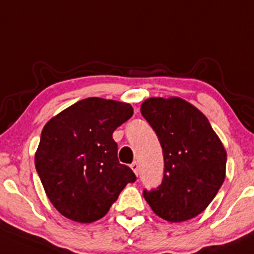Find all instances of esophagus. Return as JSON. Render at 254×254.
Returning <instances> with one entry per match:
<instances>
[{
  "mask_svg": "<svg viewBox=\"0 0 254 254\" xmlns=\"http://www.w3.org/2000/svg\"><path fill=\"white\" fill-rule=\"evenodd\" d=\"M131 168H132V170H133V172L136 173L137 176H138V170H139V166H138V163H137V162H133V163H132V165H131Z\"/></svg>",
  "mask_w": 254,
  "mask_h": 254,
  "instance_id": "1",
  "label": "esophagus"
}]
</instances>
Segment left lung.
I'll return each instance as SVG.
<instances>
[{
	"mask_svg": "<svg viewBox=\"0 0 254 254\" xmlns=\"http://www.w3.org/2000/svg\"><path fill=\"white\" fill-rule=\"evenodd\" d=\"M141 113L161 143L165 170L161 185L143 190L152 211L183 222L204 211L226 176L227 153L206 116L181 98H148Z\"/></svg>",
	"mask_w": 254,
	"mask_h": 254,
	"instance_id": "left-lung-1",
	"label": "left lung"
}]
</instances>
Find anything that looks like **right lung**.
<instances>
[{
  "label": "right lung",
  "mask_w": 254,
  "mask_h": 254,
  "mask_svg": "<svg viewBox=\"0 0 254 254\" xmlns=\"http://www.w3.org/2000/svg\"><path fill=\"white\" fill-rule=\"evenodd\" d=\"M133 116L131 105L89 97L48 121L35 156L36 171L55 208L91 223L102 218L136 175L117 157L112 134Z\"/></svg>",
  "instance_id": "1"
}]
</instances>
